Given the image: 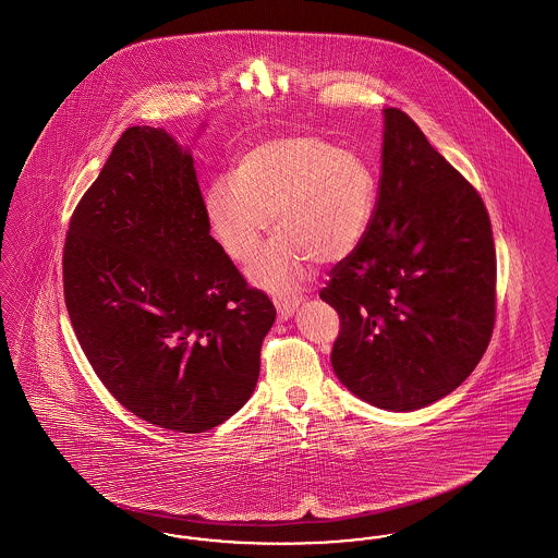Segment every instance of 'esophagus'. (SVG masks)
<instances>
[{
	"label": "esophagus",
	"mask_w": 558,
	"mask_h": 558,
	"mask_svg": "<svg viewBox=\"0 0 558 558\" xmlns=\"http://www.w3.org/2000/svg\"><path fill=\"white\" fill-rule=\"evenodd\" d=\"M301 305V296H284V299H276V310H278V319L287 322L292 318V314L299 310Z\"/></svg>",
	"instance_id": "34e87169"
}]
</instances>
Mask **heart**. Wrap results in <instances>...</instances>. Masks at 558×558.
Masks as SVG:
<instances>
[{
	"label": "heart",
	"instance_id": "obj_1",
	"mask_svg": "<svg viewBox=\"0 0 558 558\" xmlns=\"http://www.w3.org/2000/svg\"><path fill=\"white\" fill-rule=\"evenodd\" d=\"M376 207V180L357 153L316 135L269 137L240 155L232 182L205 190L213 236L236 262H248L274 219L280 232L248 267L267 291H289L312 262H345L362 244Z\"/></svg>",
	"mask_w": 558,
	"mask_h": 558
}]
</instances>
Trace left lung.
<instances>
[{
	"instance_id": "1",
	"label": "left lung",
	"mask_w": 558,
	"mask_h": 558,
	"mask_svg": "<svg viewBox=\"0 0 558 558\" xmlns=\"http://www.w3.org/2000/svg\"><path fill=\"white\" fill-rule=\"evenodd\" d=\"M383 175L362 244L319 299L341 332L330 362L355 398L391 412L450 396L489 345L496 248L477 194L399 108H385Z\"/></svg>"
}]
</instances>
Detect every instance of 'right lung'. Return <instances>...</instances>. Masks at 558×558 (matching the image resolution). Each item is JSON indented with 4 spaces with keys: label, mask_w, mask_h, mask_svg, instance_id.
<instances>
[{
    "label": "right lung",
    "mask_w": 558,
    "mask_h": 558,
    "mask_svg": "<svg viewBox=\"0 0 558 558\" xmlns=\"http://www.w3.org/2000/svg\"><path fill=\"white\" fill-rule=\"evenodd\" d=\"M62 271L83 353L137 418L203 433L253 396L276 310L213 239L171 133L119 137L71 217Z\"/></svg>",
    "instance_id": "1"
}]
</instances>
